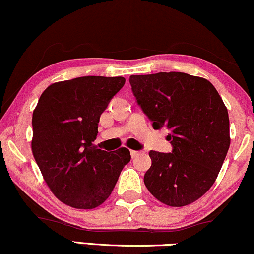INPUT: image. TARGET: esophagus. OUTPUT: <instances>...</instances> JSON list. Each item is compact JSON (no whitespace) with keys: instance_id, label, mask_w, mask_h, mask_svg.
Here are the masks:
<instances>
[{"instance_id":"obj_1","label":"esophagus","mask_w":254,"mask_h":254,"mask_svg":"<svg viewBox=\"0 0 254 254\" xmlns=\"http://www.w3.org/2000/svg\"><path fill=\"white\" fill-rule=\"evenodd\" d=\"M141 154V151H139V150H130V155H131V157H136V156H139Z\"/></svg>"}]
</instances>
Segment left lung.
<instances>
[{
    "label": "left lung",
    "mask_w": 254,
    "mask_h": 254,
    "mask_svg": "<svg viewBox=\"0 0 254 254\" xmlns=\"http://www.w3.org/2000/svg\"><path fill=\"white\" fill-rule=\"evenodd\" d=\"M129 83L154 129L167 128L173 146L171 153L149 151L147 189L169 206L191 204L215 183L230 147L222 98L209 80L183 72L130 75Z\"/></svg>",
    "instance_id": "left-lung-1"
}]
</instances>
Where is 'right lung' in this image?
Instances as JSON below:
<instances>
[{"instance_id":"1","label":"right lung","mask_w":254,"mask_h":254,"mask_svg":"<svg viewBox=\"0 0 254 254\" xmlns=\"http://www.w3.org/2000/svg\"><path fill=\"white\" fill-rule=\"evenodd\" d=\"M125 81L86 75L52 84L39 98L32 113V154L48 187L66 205L103 204L130 161L127 148L106 151L93 144L100 115Z\"/></svg>"}]
</instances>
